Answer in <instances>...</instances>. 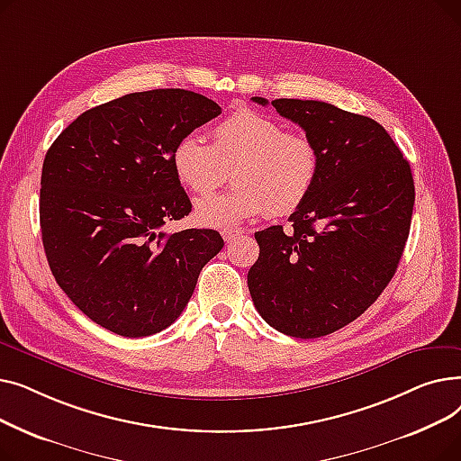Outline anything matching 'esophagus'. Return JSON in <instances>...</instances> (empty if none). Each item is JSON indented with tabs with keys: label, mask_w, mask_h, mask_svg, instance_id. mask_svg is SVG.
Wrapping results in <instances>:
<instances>
[{
	"label": "esophagus",
	"mask_w": 461,
	"mask_h": 461,
	"mask_svg": "<svg viewBox=\"0 0 461 461\" xmlns=\"http://www.w3.org/2000/svg\"><path fill=\"white\" fill-rule=\"evenodd\" d=\"M240 235H243V230H233V228H224L222 230V237H224L226 243H231V240H235Z\"/></svg>",
	"instance_id": "34e87169"
}]
</instances>
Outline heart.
<instances>
[{"mask_svg":"<svg viewBox=\"0 0 461 461\" xmlns=\"http://www.w3.org/2000/svg\"><path fill=\"white\" fill-rule=\"evenodd\" d=\"M172 166L179 183L205 196L221 186L228 169L233 188L196 203V221L209 228H235L267 211L295 212L318 183L321 158L316 143L289 132L269 115L237 110L212 129V143L185 134L174 145Z\"/></svg>","mask_w":461,"mask_h":461,"instance_id":"b5f03b06","label":"heart"}]
</instances>
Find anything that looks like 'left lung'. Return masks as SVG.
Listing matches in <instances>:
<instances>
[{
	"mask_svg": "<svg viewBox=\"0 0 461 461\" xmlns=\"http://www.w3.org/2000/svg\"><path fill=\"white\" fill-rule=\"evenodd\" d=\"M252 101L269 104L263 96ZM316 143L320 177L289 226L256 233L249 289L259 316L295 338H320L365 313L394 276L415 205L411 166L377 121L321 101L276 99Z\"/></svg>",
	"mask_w": 461,
	"mask_h": 461,
	"instance_id": "left-lung-1",
	"label": "left lung"
}]
</instances>
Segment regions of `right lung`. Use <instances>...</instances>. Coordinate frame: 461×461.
I'll use <instances>...</instances> for the list:
<instances>
[{
  "label": "right lung",
  "instance_id": "1",
  "mask_svg": "<svg viewBox=\"0 0 461 461\" xmlns=\"http://www.w3.org/2000/svg\"><path fill=\"white\" fill-rule=\"evenodd\" d=\"M221 112L194 91L131 93L78 115L48 149L42 247L65 295L96 325L127 338L164 330L222 250L214 230L160 231L192 211L174 145Z\"/></svg>",
  "mask_w": 461,
  "mask_h": 461
}]
</instances>
